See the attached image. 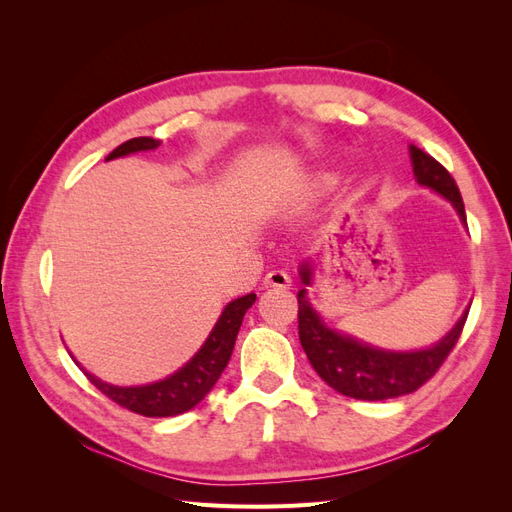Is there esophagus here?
<instances>
[{"label": "esophagus", "mask_w": 512, "mask_h": 512, "mask_svg": "<svg viewBox=\"0 0 512 512\" xmlns=\"http://www.w3.org/2000/svg\"><path fill=\"white\" fill-rule=\"evenodd\" d=\"M292 284L290 275L284 271V269H273L265 275V286L267 288H288Z\"/></svg>", "instance_id": "esophagus-1"}]
</instances>
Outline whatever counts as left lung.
<instances>
[{
	"label": "left lung",
	"mask_w": 512,
	"mask_h": 512,
	"mask_svg": "<svg viewBox=\"0 0 512 512\" xmlns=\"http://www.w3.org/2000/svg\"><path fill=\"white\" fill-rule=\"evenodd\" d=\"M414 179L448 198L466 222L463 198L451 173L429 153L410 145ZM303 284H309V267L301 269ZM299 339L316 374L327 382L331 389L346 397L363 401L393 399L399 395L414 393L416 389L436 376V371L453 352L457 339L461 337L468 312L461 316L455 329L448 333L440 344L418 352H389L365 346L348 335H339L329 329L314 307L307 303L305 290H299Z\"/></svg>",
	"instance_id": "left-lung-1"
}]
</instances>
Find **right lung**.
Masks as SVG:
<instances>
[{
    "label": "right lung",
    "instance_id": "obj_1",
    "mask_svg": "<svg viewBox=\"0 0 512 512\" xmlns=\"http://www.w3.org/2000/svg\"><path fill=\"white\" fill-rule=\"evenodd\" d=\"M158 145L160 141L149 136L130 138V141L113 149V153H108L106 160L128 156V153H134V151L156 149ZM254 301H256V294L250 292L245 294V297L228 303L218 324H215V329L203 344V348L194 354V359L188 365L181 367L177 374H173L166 380L153 382L147 386H113L98 380L91 374H85V376L98 391H102L108 399L115 401L117 406L126 408L134 414L175 416V414L188 412L198 404V401L205 399V395L213 389V384L222 376L224 367L230 361L232 348H235L243 316L247 309L252 307Z\"/></svg>",
    "mask_w": 512,
    "mask_h": 512
}]
</instances>
